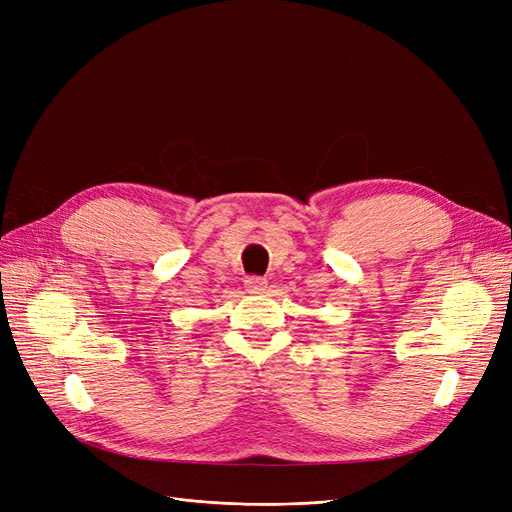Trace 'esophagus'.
Segmentation results:
<instances>
[{
	"label": "esophagus",
	"instance_id": "obj_1",
	"mask_svg": "<svg viewBox=\"0 0 512 512\" xmlns=\"http://www.w3.org/2000/svg\"><path fill=\"white\" fill-rule=\"evenodd\" d=\"M267 280H262V277H247L245 280V290L252 292V294H262L267 290Z\"/></svg>",
	"mask_w": 512,
	"mask_h": 512
}]
</instances>
